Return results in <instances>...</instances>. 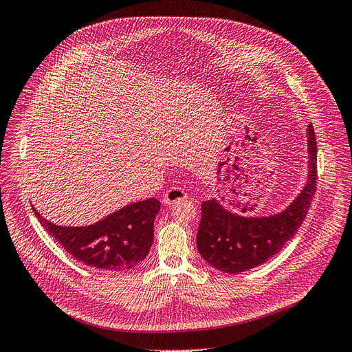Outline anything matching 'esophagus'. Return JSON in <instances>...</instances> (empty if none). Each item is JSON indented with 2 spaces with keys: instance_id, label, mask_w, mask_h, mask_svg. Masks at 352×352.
I'll list each match as a JSON object with an SVG mask.
<instances>
[{
  "instance_id": "1",
  "label": "esophagus",
  "mask_w": 352,
  "mask_h": 352,
  "mask_svg": "<svg viewBox=\"0 0 352 352\" xmlns=\"http://www.w3.org/2000/svg\"><path fill=\"white\" fill-rule=\"evenodd\" d=\"M186 199H188L187 192H186L184 190L178 188V187L169 188V190H166L165 194H164V203H165V204H174V203H177V201H179V200H186Z\"/></svg>"
}]
</instances>
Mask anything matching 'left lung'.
Masks as SVG:
<instances>
[{"instance_id":"1","label":"left lung","mask_w":352,"mask_h":352,"mask_svg":"<svg viewBox=\"0 0 352 352\" xmlns=\"http://www.w3.org/2000/svg\"><path fill=\"white\" fill-rule=\"evenodd\" d=\"M307 183L281 213L246 217L225 209L216 199L201 203L197 250L207 264L229 274H239L264 264L296 235L316 191L318 148L311 124L307 126Z\"/></svg>"}]
</instances>
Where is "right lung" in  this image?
<instances>
[{
  "label": "right lung",
  "instance_id": "1",
  "mask_svg": "<svg viewBox=\"0 0 352 352\" xmlns=\"http://www.w3.org/2000/svg\"><path fill=\"white\" fill-rule=\"evenodd\" d=\"M161 209L156 199L124 206L89 226H58L33 212L38 222L63 250L85 265L122 272L136 267L149 254L153 220Z\"/></svg>",
  "mask_w": 352,
  "mask_h": 352
}]
</instances>
